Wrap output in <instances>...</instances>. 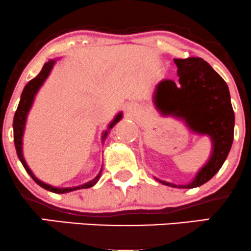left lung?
I'll use <instances>...</instances> for the list:
<instances>
[{
	"label": "left lung",
	"mask_w": 251,
	"mask_h": 251,
	"mask_svg": "<svg viewBox=\"0 0 251 251\" xmlns=\"http://www.w3.org/2000/svg\"><path fill=\"white\" fill-rule=\"evenodd\" d=\"M179 82L165 79L155 87L154 103L164 114L185 119L195 132L209 134L214 144L211 158L188 185L174 188L192 189L203 185L217 174L226 162L234 140L235 114L226 82L201 57L175 59Z\"/></svg>",
	"instance_id": "8db88e82"
}]
</instances>
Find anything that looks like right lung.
Returning <instances> with one entry per match:
<instances>
[{
    "label": "right lung",
    "instance_id": "right-lung-1",
    "mask_svg": "<svg viewBox=\"0 0 251 251\" xmlns=\"http://www.w3.org/2000/svg\"><path fill=\"white\" fill-rule=\"evenodd\" d=\"M54 63H55V61H54V60H50V61H48V62H46L45 65H43L42 71L40 72V73L37 74V75L34 77L33 80H30V81L28 82L27 85H25V87L24 88V92H22V94H21V100H20V103H19V106H17V109H16V112H15V116H14V123H13V126H14V143H15L17 157H19V159L21 160L22 165H24V168L25 169V171H27L28 174H29V176H30L31 178H33L34 181H35L36 184H39V185L41 186V188L48 190V191L55 192V194H66V192L74 191V190L87 189V188H91V186H93L94 184H96L97 181L99 180L101 172H100V174L98 175L93 180L88 181V183L85 184V185L76 186V188L57 189V188H53V186H50V185H47V184L42 183L41 180H39V179H37V178H35V176L33 175V172L30 171L29 168H28V166H27V164H25L24 154H22V135H24L25 118H27L28 111H29L31 103H33L34 97H35L36 92L39 91V88L41 87V85L43 83V81H45V80L47 79V76L50 75V72L51 71V68H53ZM120 119H122V113L118 114V116L116 117V119H114L113 122L111 123V125H109L108 128L113 127V126L116 125V124L119 122ZM106 134H107V132H105V135H103V138L106 137Z\"/></svg>",
    "mask_w": 251,
    "mask_h": 251
}]
</instances>
